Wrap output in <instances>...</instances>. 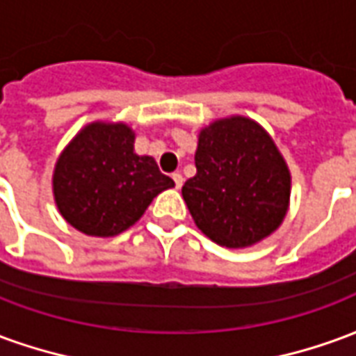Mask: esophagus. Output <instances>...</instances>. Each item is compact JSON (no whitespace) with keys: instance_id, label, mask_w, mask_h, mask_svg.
<instances>
[{"instance_id":"obj_1","label":"esophagus","mask_w":356,"mask_h":356,"mask_svg":"<svg viewBox=\"0 0 356 356\" xmlns=\"http://www.w3.org/2000/svg\"><path fill=\"white\" fill-rule=\"evenodd\" d=\"M171 177H173L175 188H181V186H183V175H181V173H173Z\"/></svg>"}]
</instances>
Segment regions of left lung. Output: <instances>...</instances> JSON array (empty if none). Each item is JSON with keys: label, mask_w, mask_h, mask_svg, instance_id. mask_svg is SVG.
Returning <instances> with one entry per match:
<instances>
[{"label": "left lung", "mask_w": 356, "mask_h": 356, "mask_svg": "<svg viewBox=\"0 0 356 356\" xmlns=\"http://www.w3.org/2000/svg\"><path fill=\"white\" fill-rule=\"evenodd\" d=\"M196 175L183 185L194 223L219 246H254L282 225L290 170L261 125L244 116L216 120L198 135Z\"/></svg>", "instance_id": "8db88e82"}]
</instances>
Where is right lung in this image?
<instances>
[{"mask_svg":"<svg viewBox=\"0 0 356 356\" xmlns=\"http://www.w3.org/2000/svg\"><path fill=\"white\" fill-rule=\"evenodd\" d=\"M129 125L88 124L60 152L53 196L66 223L88 236H116L139 221L158 194L175 186L152 156L133 150Z\"/></svg>","mask_w":356,"mask_h":356,"instance_id":"add662e5","label":"right lung"}]
</instances>
